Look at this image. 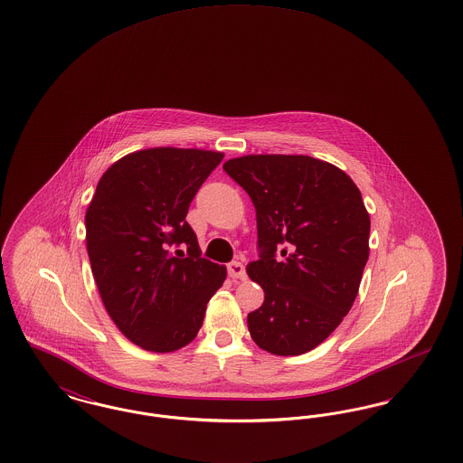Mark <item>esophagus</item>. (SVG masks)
<instances>
[{
	"label": "esophagus",
	"mask_w": 463,
	"mask_h": 463,
	"mask_svg": "<svg viewBox=\"0 0 463 463\" xmlns=\"http://www.w3.org/2000/svg\"><path fill=\"white\" fill-rule=\"evenodd\" d=\"M227 272L232 279H244L246 278V270H244V265L241 262H231L227 265Z\"/></svg>",
	"instance_id": "34e87169"
}]
</instances>
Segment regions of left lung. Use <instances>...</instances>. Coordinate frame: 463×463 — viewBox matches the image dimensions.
Wrapping results in <instances>:
<instances>
[{
  "label": "left lung",
  "instance_id": "left-lung-1",
  "mask_svg": "<svg viewBox=\"0 0 463 463\" xmlns=\"http://www.w3.org/2000/svg\"><path fill=\"white\" fill-rule=\"evenodd\" d=\"M253 201L264 304L248 314L253 342L300 355L325 342L357 297L370 255V215L353 178L310 156L250 155L223 163Z\"/></svg>",
  "mask_w": 463,
  "mask_h": 463
}]
</instances>
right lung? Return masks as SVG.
<instances>
[{"label":"right lung","instance_id":"obj_1","mask_svg":"<svg viewBox=\"0 0 463 463\" xmlns=\"http://www.w3.org/2000/svg\"><path fill=\"white\" fill-rule=\"evenodd\" d=\"M222 157L201 149L137 151L108 168L90 201L87 250L100 298L119 331L146 351L191 344L227 276L223 265L201 257L185 221Z\"/></svg>","mask_w":463,"mask_h":463}]
</instances>
